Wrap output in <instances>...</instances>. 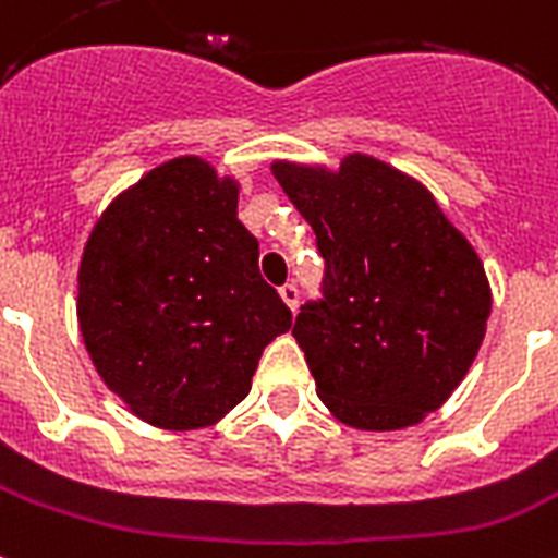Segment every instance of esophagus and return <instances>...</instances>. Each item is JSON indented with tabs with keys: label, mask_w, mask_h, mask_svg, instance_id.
Returning a JSON list of instances; mask_svg holds the SVG:
<instances>
[{
	"label": "esophagus",
	"mask_w": 558,
	"mask_h": 558,
	"mask_svg": "<svg viewBox=\"0 0 558 558\" xmlns=\"http://www.w3.org/2000/svg\"><path fill=\"white\" fill-rule=\"evenodd\" d=\"M280 298L287 303L289 310H298V303H301V289L294 287V283H287V287H280Z\"/></svg>",
	"instance_id": "esophagus-1"
}]
</instances>
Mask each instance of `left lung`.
<instances>
[{"label":"left lung","mask_w":558,"mask_h":558,"mask_svg":"<svg viewBox=\"0 0 558 558\" xmlns=\"http://www.w3.org/2000/svg\"><path fill=\"white\" fill-rule=\"evenodd\" d=\"M271 171L326 264L292 326L320 401L357 429L418 424L482 347L490 287L475 248L424 185L375 157Z\"/></svg>","instance_id":"1"}]
</instances>
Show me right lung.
I'll return each mask as SVG.
<instances>
[{"label": "right lung", "mask_w": 558, "mask_h": 558, "mask_svg": "<svg viewBox=\"0 0 558 558\" xmlns=\"http://www.w3.org/2000/svg\"><path fill=\"white\" fill-rule=\"evenodd\" d=\"M238 183L201 157L148 171L99 217L80 264V329L99 378L162 429L215 424L252 389L292 312L260 278Z\"/></svg>", "instance_id": "1"}]
</instances>
